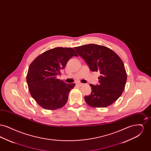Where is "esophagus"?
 Masks as SVG:
<instances>
[{"mask_svg":"<svg viewBox=\"0 0 151 151\" xmlns=\"http://www.w3.org/2000/svg\"><path fill=\"white\" fill-rule=\"evenodd\" d=\"M84 85H85L84 84H82V83H79V84H78V86H84Z\"/></svg>","mask_w":151,"mask_h":151,"instance_id":"1","label":"esophagus"}]
</instances>
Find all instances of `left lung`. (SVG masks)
<instances>
[{"instance_id": "1", "label": "left lung", "mask_w": 151, "mask_h": 151, "mask_svg": "<svg viewBox=\"0 0 151 151\" xmlns=\"http://www.w3.org/2000/svg\"><path fill=\"white\" fill-rule=\"evenodd\" d=\"M74 49L91 71L100 73L99 84H91V93L84 97L86 104L93 108H105L113 104L121 96L127 80L122 59L114 51L102 45L88 44Z\"/></svg>"}]
</instances>
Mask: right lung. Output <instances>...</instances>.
<instances>
[{
  "label": "right lung",
  "instance_id": "1",
  "mask_svg": "<svg viewBox=\"0 0 151 151\" xmlns=\"http://www.w3.org/2000/svg\"><path fill=\"white\" fill-rule=\"evenodd\" d=\"M73 56L78 55L71 47H55L38 55L29 65L27 75L29 92L43 109L54 110L67 103L75 84H67L57 77Z\"/></svg>",
  "mask_w": 151,
  "mask_h": 151
}]
</instances>
